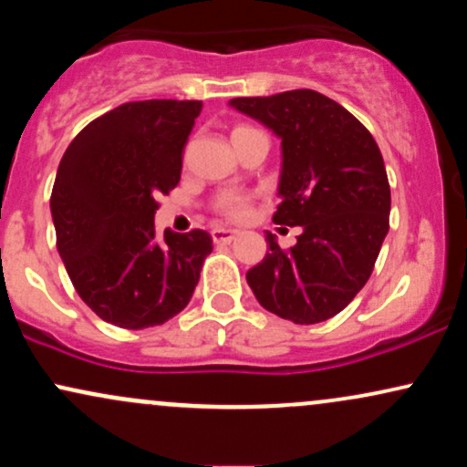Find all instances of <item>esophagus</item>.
<instances>
[{
	"instance_id": "1",
	"label": "esophagus",
	"mask_w": 467,
	"mask_h": 467,
	"mask_svg": "<svg viewBox=\"0 0 467 467\" xmlns=\"http://www.w3.org/2000/svg\"><path fill=\"white\" fill-rule=\"evenodd\" d=\"M239 233H234V230H226V228H215L213 230V241H215L217 245H228L233 244L234 239H237Z\"/></svg>"
}]
</instances>
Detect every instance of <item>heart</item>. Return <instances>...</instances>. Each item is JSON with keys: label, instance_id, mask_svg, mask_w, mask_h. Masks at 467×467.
Returning a JSON list of instances; mask_svg holds the SVG:
<instances>
[{"label": "heart", "instance_id": "b5f03b06", "mask_svg": "<svg viewBox=\"0 0 467 467\" xmlns=\"http://www.w3.org/2000/svg\"><path fill=\"white\" fill-rule=\"evenodd\" d=\"M248 131H256V130L241 125V127H234L233 136H239V133H248ZM219 215H222V219H226L228 223H244L248 222L252 215V203L248 197L244 195H228L226 200L219 203Z\"/></svg>", "mask_w": 467, "mask_h": 467}]
</instances>
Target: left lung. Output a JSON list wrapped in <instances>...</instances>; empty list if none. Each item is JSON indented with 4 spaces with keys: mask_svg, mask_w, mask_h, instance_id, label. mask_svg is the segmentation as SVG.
Segmentation results:
<instances>
[{
    "mask_svg": "<svg viewBox=\"0 0 467 467\" xmlns=\"http://www.w3.org/2000/svg\"><path fill=\"white\" fill-rule=\"evenodd\" d=\"M230 105L281 138V202L272 222L303 228L287 250L267 233L270 252L248 270V285L267 312L296 325L334 318L368 281L389 233L390 186L378 142L314 89Z\"/></svg>",
    "mask_w": 467,
    "mask_h": 467,
    "instance_id": "left-lung-1",
    "label": "left lung"
}]
</instances>
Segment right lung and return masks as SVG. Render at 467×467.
Listing matches in <instances>:
<instances>
[{
	"label": "right lung",
	"instance_id": "add662e5",
	"mask_svg": "<svg viewBox=\"0 0 467 467\" xmlns=\"http://www.w3.org/2000/svg\"><path fill=\"white\" fill-rule=\"evenodd\" d=\"M202 100H136L107 111L69 142L52 186L57 248L78 296L122 329L178 316L213 252L206 230L155 239L158 197L182 175Z\"/></svg>",
	"mask_w": 467,
	"mask_h": 467
}]
</instances>
